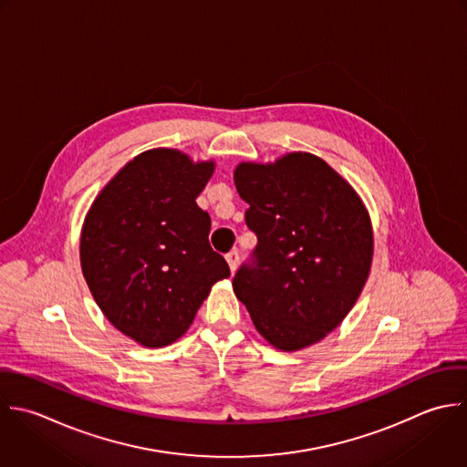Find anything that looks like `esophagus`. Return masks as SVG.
Segmentation results:
<instances>
[{"mask_svg": "<svg viewBox=\"0 0 467 467\" xmlns=\"http://www.w3.org/2000/svg\"><path fill=\"white\" fill-rule=\"evenodd\" d=\"M225 258H227V264H229L231 271L234 273L236 267H238V262H240V253H238L236 249H233V251H229V253L225 254Z\"/></svg>", "mask_w": 467, "mask_h": 467, "instance_id": "esophagus-1", "label": "esophagus"}]
</instances>
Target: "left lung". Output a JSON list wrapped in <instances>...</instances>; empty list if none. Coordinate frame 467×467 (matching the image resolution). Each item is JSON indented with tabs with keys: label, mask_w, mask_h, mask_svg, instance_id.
<instances>
[{
	"label": "left lung",
	"mask_w": 467,
	"mask_h": 467,
	"mask_svg": "<svg viewBox=\"0 0 467 467\" xmlns=\"http://www.w3.org/2000/svg\"><path fill=\"white\" fill-rule=\"evenodd\" d=\"M256 247L233 278L258 333L282 351L322 340L368 280L373 231L353 187L324 160L293 152L271 165L240 163Z\"/></svg>",
	"instance_id": "8db88e82"
}]
</instances>
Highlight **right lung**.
<instances>
[{"mask_svg": "<svg viewBox=\"0 0 467 467\" xmlns=\"http://www.w3.org/2000/svg\"><path fill=\"white\" fill-rule=\"evenodd\" d=\"M214 165L171 149L130 160L99 192L81 233L88 289L123 335L145 348L178 340L214 282L231 275L196 205Z\"/></svg>", "mask_w": 467, "mask_h": 467, "instance_id": "obj_1", "label": "right lung"}]
</instances>
